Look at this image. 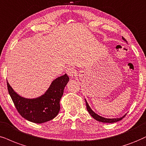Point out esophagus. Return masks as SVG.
Wrapping results in <instances>:
<instances>
[{
	"label": "esophagus",
	"instance_id": "1",
	"mask_svg": "<svg viewBox=\"0 0 146 146\" xmlns=\"http://www.w3.org/2000/svg\"><path fill=\"white\" fill-rule=\"evenodd\" d=\"M66 73H67V74L68 75H69L70 78H73V77H74V75L75 74V70L73 67H70L69 68H67V70H66Z\"/></svg>",
	"mask_w": 146,
	"mask_h": 146
}]
</instances>
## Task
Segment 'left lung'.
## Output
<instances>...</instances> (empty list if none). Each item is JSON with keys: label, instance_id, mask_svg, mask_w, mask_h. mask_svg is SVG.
Segmentation results:
<instances>
[{"label": "left lung", "instance_id": "8db88e82", "mask_svg": "<svg viewBox=\"0 0 146 146\" xmlns=\"http://www.w3.org/2000/svg\"><path fill=\"white\" fill-rule=\"evenodd\" d=\"M123 40L125 41L126 42L127 40L125 39L123 37H122ZM86 100V99H85ZM86 107H87V110H88V111L89 112V113L90 114V115L92 116V117L94 118V119L96 120V121H99V122H102V123H116L117 122V121H121V120H122L123 118H124L125 116H126V114H125L124 116H123L122 117H120V118H117V119H108V118H105V117H101V116L98 115V114L96 113L94 111H93V110L91 108H90V105L88 104V102L86 101Z\"/></svg>", "mask_w": 146, "mask_h": 146}]
</instances>
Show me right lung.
Wrapping results in <instances>:
<instances>
[{"mask_svg":"<svg viewBox=\"0 0 146 146\" xmlns=\"http://www.w3.org/2000/svg\"><path fill=\"white\" fill-rule=\"evenodd\" d=\"M69 81L67 74L52 82L44 94L35 98H26L18 94L7 82L8 91L17 110L22 117L30 122L43 123L52 120L59 112L60 101Z\"/></svg>","mask_w":146,"mask_h":146,"instance_id":"right-lung-1","label":"right lung"}]
</instances>
